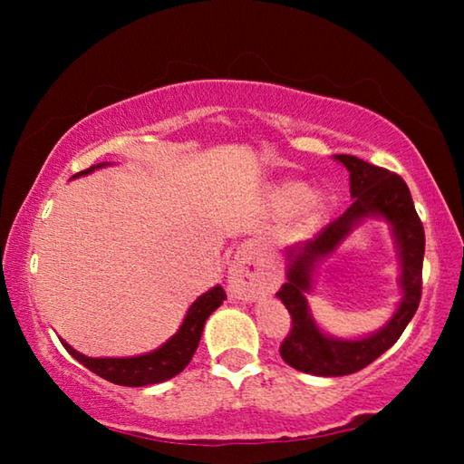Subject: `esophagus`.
<instances>
[{"label":"esophagus","mask_w":464,"mask_h":464,"mask_svg":"<svg viewBox=\"0 0 464 464\" xmlns=\"http://www.w3.org/2000/svg\"><path fill=\"white\" fill-rule=\"evenodd\" d=\"M278 272L264 268L257 249L251 243H241L229 270V293L243 301H254L278 288Z\"/></svg>","instance_id":"esophagus-1"}]
</instances>
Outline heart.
I'll use <instances>...</instances> for the list:
<instances>
[{
  "instance_id": "1",
  "label": "heart",
  "mask_w": 464,
  "mask_h": 464,
  "mask_svg": "<svg viewBox=\"0 0 464 464\" xmlns=\"http://www.w3.org/2000/svg\"><path fill=\"white\" fill-rule=\"evenodd\" d=\"M324 204V196L319 192H313L304 188L301 182H288L282 184L276 192H274V207L278 210H293L301 207L304 213H313V210L321 208Z\"/></svg>"
}]
</instances>
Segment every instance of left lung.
Masks as SVG:
<instances>
[{"label": "left lung", "instance_id": "8db88e82", "mask_svg": "<svg viewBox=\"0 0 464 464\" xmlns=\"http://www.w3.org/2000/svg\"><path fill=\"white\" fill-rule=\"evenodd\" d=\"M350 171V190L354 202L315 237L288 251V280L276 296L290 313V332L280 343V356L296 371L317 376H343L362 371L384 354L410 324L421 298V266L426 235L415 213L410 188L401 176L358 160L354 155H335ZM364 216H384L393 225L402 251L404 298L400 309L381 333L364 341H334L312 324L304 293L310 285V268L339 245V241Z\"/></svg>", "mask_w": 464, "mask_h": 464}]
</instances>
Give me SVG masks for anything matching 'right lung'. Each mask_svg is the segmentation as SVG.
<instances>
[{"label": "right lung", "mask_w": 464, "mask_h": 464, "mask_svg": "<svg viewBox=\"0 0 464 464\" xmlns=\"http://www.w3.org/2000/svg\"><path fill=\"white\" fill-rule=\"evenodd\" d=\"M104 163H98V166H92L88 169L80 171L77 176L90 174L96 168H102ZM227 295L221 286L210 288L208 293H204L198 301L192 303V307L188 309V315L184 319L179 332L163 343L160 350L151 352V354L145 356H135V358H88L75 352L72 345L61 340L65 345V350L72 354L77 362H82L85 368H90L92 372H96L102 379H106L114 384H122V387H145V384H157L171 379L184 371L190 362L196 348H198L200 335L204 324L210 313L217 307H221Z\"/></svg>", "instance_id": "obj_1"}]
</instances>
